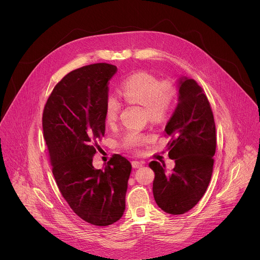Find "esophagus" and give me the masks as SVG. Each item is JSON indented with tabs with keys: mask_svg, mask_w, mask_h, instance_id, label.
Masks as SVG:
<instances>
[{
	"mask_svg": "<svg viewBox=\"0 0 260 260\" xmlns=\"http://www.w3.org/2000/svg\"><path fill=\"white\" fill-rule=\"evenodd\" d=\"M143 165H144V161H138V160H134V161H132V166H133V168H134V169L141 168Z\"/></svg>",
	"mask_w": 260,
	"mask_h": 260,
	"instance_id": "obj_1",
	"label": "esophagus"
}]
</instances>
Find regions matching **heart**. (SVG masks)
<instances>
[{
    "instance_id": "heart-1",
    "label": "heart",
    "mask_w": 260,
    "mask_h": 260,
    "mask_svg": "<svg viewBox=\"0 0 260 260\" xmlns=\"http://www.w3.org/2000/svg\"><path fill=\"white\" fill-rule=\"evenodd\" d=\"M120 95L128 103L144 106L148 117L153 120L164 118L170 111L175 96L174 86L167 81H159L152 74L138 72L127 77L120 86ZM121 103L110 94L105 102V119L107 123H114L120 113ZM150 137L136 129H128L121 143L128 149H137L149 141Z\"/></svg>"
}]
</instances>
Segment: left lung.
<instances>
[{
    "mask_svg": "<svg viewBox=\"0 0 260 260\" xmlns=\"http://www.w3.org/2000/svg\"><path fill=\"white\" fill-rule=\"evenodd\" d=\"M178 104L165 132L170 158L175 168L151 161L154 171L153 197L168 214L180 215L192 209L205 194L210 183L216 151V127L212 109L203 88L196 80L182 76L178 80Z\"/></svg>",
    "mask_w": 260,
    "mask_h": 260,
    "instance_id": "8db88e82",
    "label": "left lung"
}]
</instances>
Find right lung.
I'll return each mask as SVG.
<instances>
[{
	"label": "right lung",
	"mask_w": 260,
	"mask_h": 260,
	"mask_svg": "<svg viewBox=\"0 0 260 260\" xmlns=\"http://www.w3.org/2000/svg\"><path fill=\"white\" fill-rule=\"evenodd\" d=\"M116 66L100 62L70 72L55 85L43 111V135L57 187L71 209L96 226L118 221L125 210L131 162L112 156L92 166L105 135V102Z\"/></svg>",
	"instance_id": "add662e5"
}]
</instances>
